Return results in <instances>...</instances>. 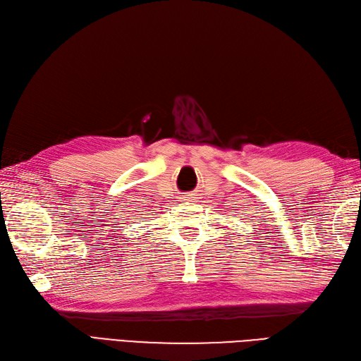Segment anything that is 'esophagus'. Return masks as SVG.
Listing matches in <instances>:
<instances>
[{
	"label": "esophagus",
	"instance_id": "34e87169",
	"mask_svg": "<svg viewBox=\"0 0 361 361\" xmlns=\"http://www.w3.org/2000/svg\"><path fill=\"white\" fill-rule=\"evenodd\" d=\"M185 201H187V200H185Z\"/></svg>",
	"mask_w": 361,
	"mask_h": 361
}]
</instances>
